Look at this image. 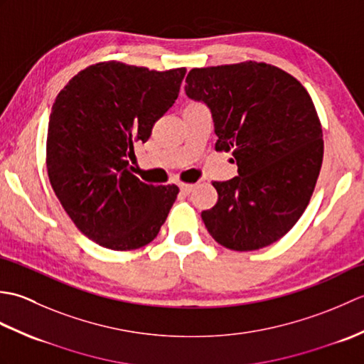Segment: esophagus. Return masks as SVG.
Masks as SVG:
<instances>
[{"instance_id":"obj_1","label":"esophagus","mask_w":364,"mask_h":364,"mask_svg":"<svg viewBox=\"0 0 364 364\" xmlns=\"http://www.w3.org/2000/svg\"><path fill=\"white\" fill-rule=\"evenodd\" d=\"M194 188H196L194 184H189V183H181L180 184V189H181L183 194H189V192H192V189H194Z\"/></svg>"}]
</instances>
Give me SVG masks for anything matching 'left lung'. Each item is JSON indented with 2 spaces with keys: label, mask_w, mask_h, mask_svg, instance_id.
Wrapping results in <instances>:
<instances>
[{
  "label": "left lung",
  "mask_w": 364,
  "mask_h": 364,
  "mask_svg": "<svg viewBox=\"0 0 364 364\" xmlns=\"http://www.w3.org/2000/svg\"><path fill=\"white\" fill-rule=\"evenodd\" d=\"M184 90L210 107L215 150L233 153L239 173L213 183L219 198L202 213L205 227L236 252L277 242L304 214L321 172L322 128L310 94L255 60L192 68Z\"/></svg>",
  "instance_id": "8db88e82"
}]
</instances>
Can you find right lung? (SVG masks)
Here are the masks:
<instances>
[{
	"label": "right lung",
	"mask_w": 364,
	"mask_h": 364,
	"mask_svg": "<svg viewBox=\"0 0 364 364\" xmlns=\"http://www.w3.org/2000/svg\"><path fill=\"white\" fill-rule=\"evenodd\" d=\"M184 75V67L156 72L107 60L75 75L54 100L46 137L51 188L98 245L141 249L166 222L180 189L141 181L128 158L175 103Z\"/></svg>",
	"instance_id": "right-lung-1"
}]
</instances>
